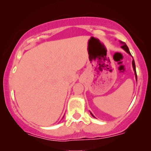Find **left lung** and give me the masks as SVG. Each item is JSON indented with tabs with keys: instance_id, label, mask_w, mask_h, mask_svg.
Listing matches in <instances>:
<instances>
[{
	"instance_id": "left-lung-1",
	"label": "left lung",
	"mask_w": 151,
	"mask_h": 151,
	"mask_svg": "<svg viewBox=\"0 0 151 151\" xmlns=\"http://www.w3.org/2000/svg\"><path fill=\"white\" fill-rule=\"evenodd\" d=\"M120 43L121 44V48H122L123 50H125V51L126 52H127L128 54H129V55H131V52H130V51H129V47H128V46L126 45V44L125 42H121V41H120ZM132 66H133V71H134V74H135V77H136V80H137V74H136V65H135V62H134V60H133V61H132ZM90 113H91V112H90ZM91 116H92L93 117V118H95V116H94L91 113Z\"/></svg>"
}]
</instances>
